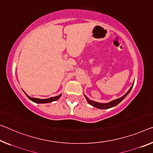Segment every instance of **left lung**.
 I'll list each match as a JSON object with an SVG mask.
<instances>
[{
  "label": "left lung",
  "instance_id": "left-lung-1",
  "mask_svg": "<svg viewBox=\"0 0 153 153\" xmlns=\"http://www.w3.org/2000/svg\"><path fill=\"white\" fill-rule=\"evenodd\" d=\"M133 84H134V82H133L132 86L129 88V91H128L127 93H126L123 97H121L118 98V99H114V100L111 101H110V102H108V103H98V102H96V101H92V100H91V99H89L85 95V94H84V97H85V98L86 99L87 102H88L90 104V105H93V107L96 108L101 109V110H106V109H109V108L114 107V106L117 105L118 103H120L121 101H122L123 99H124L127 96V94L130 93V91H131V89H132L133 86Z\"/></svg>",
  "mask_w": 153,
  "mask_h": 153
}]
</instances>
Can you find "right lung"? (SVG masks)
I'll return each mask as SVG.
<instances>
[{
	"label": "right lung",
	"mask_w": 153,
	"mask_h": 153,
	"mask_svg": "<svg viewBox=\"0 0 153 153\" xmlns=\"http://www.w3.org/2000/svg\"><path fill=\"white\" fill-rule=\"evenodd\" d=\"M25 94L26 96H27V97L31 100L33 102L35 103H51L52 102V101H56L59 99L60 97H61L62 94H59V96H56V97H50V98H48V99H38V98H34V97H30V96H28L27 94L26 93Z\"/></svg>",
	"instance_id": "obj_1"
}]
</instances>
